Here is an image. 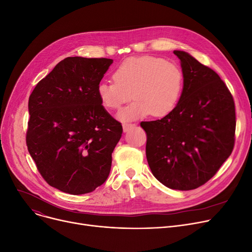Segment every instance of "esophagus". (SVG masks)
Listing matches in <instances>:
<instances>
[{"label":"esophagus","instance_id":"34e87169","mask_svg":"<svg viewBox=\"0 0 252 252\" xmlns=\"http://www.w3.org/2000/svg\"><path fill=\"white\" fill-rule=\"evenodd\" d=\"M135 126V124H127V123H125V124H123V130L125 131V132H127L128 130H130L131 128H133Z\"/></svg>","mask_w":252,"mask_h":252}]
</instances>
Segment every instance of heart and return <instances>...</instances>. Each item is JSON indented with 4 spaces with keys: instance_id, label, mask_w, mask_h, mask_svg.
<instances>
[{
    "instance_id": "b5f03b06",
    "label": "heart",
    "mask_w": 252,
    "mask_h": 252,
    "mask_svg": "<svg viewBox=\"0 0 252 252\" xmlns=\"http://www.w3.org/2000/svg\"><path fill=\"white\" fill-rule=\"evenodd\" d=\"M114 81H102L97 96L107 110H119L133 98L136 100L119 113L122 121L146 117H163L177 104L184 88L182 67L156 56L130 57L114 71Z\"/></svg>"
}]
</instances>
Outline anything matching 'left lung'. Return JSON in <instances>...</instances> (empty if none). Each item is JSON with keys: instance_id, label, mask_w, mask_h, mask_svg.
I'll return each instance as SVG.
<instances>
[{"instance_id": "left-lung-1", "label": "left lung", "mask_w": 252, "mask_h": 252, "mask_svg": "<svg viewBox=\"0 0 252 252\" xmlns=\"http://www.w3.org/2000/svg\"><path fill=\"white\" fill-rule=\"evenodd\" d=\"M173 53L184 73L181 98L168 115L140 126L154 176L169 189L189 190L206 184L232 154L235 102L213 69L185 51Z\"/></svg>"}]
</instances>
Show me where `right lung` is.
<instances>
[{"mask_svg":"<svg viewBox=\"0 0 252 252\" xmlns=\"http://www.w3.org/2000/svg\"><path fill=\"white\" fill-rule=\"evenodd\" d=\"M112 63L66 57L30 96L28 150L45 182L63 193H90L110 174L123 128L104 110L96 88Z\"/></svg>","mask_w":252,"mask_h":252,"instance_id":"1","label":"right lung"}]
</instances>
